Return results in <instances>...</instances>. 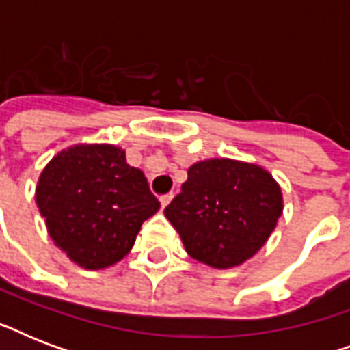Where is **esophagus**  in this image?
I'll use <instances>...</instances> for the list:
<instances>
[{"label":"esophagus","mask_w":350,"mask_h":350,"mask_svg":"<svg viewBox=\"0 0 350 350\" xmlns=\"http://www.w3.org/2000/svg\"><path fill=\"white\" fill-rule=\"evenodd\" d=\"M172 198H174V194H172V192H169V194H165V196L159 198V202H161V207H167V205L172 202Z\"/></svg>","instance_id":"obj_1"}]
</instances>
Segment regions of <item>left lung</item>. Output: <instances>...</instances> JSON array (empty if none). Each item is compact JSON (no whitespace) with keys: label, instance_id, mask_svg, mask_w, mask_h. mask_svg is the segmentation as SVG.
Here are the masks:
<instances>
[{"label":"left lung","instance_id":"left-lung-1","mask_svg":"<svg viewBox=\"0 0 350 350\" xmlns=\"http://www.w3.org/2000/svg\"><path fill=\"white\" fill-rule=\"evenodd\" d=\"M283 213L282 187L258 163L208 158L192 163L181 192L165 208L187 254L213 269L250 260Z\"/></svg>","mask_w":350,"mask_h":350}]
</instances>
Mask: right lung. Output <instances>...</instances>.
<instances>
[{"label":"right lung","mask_w":350,"mask_h":350,"mask_svg":"<svg viewBox=\"0 0 350 350\" xmlns=\"http://www.w3.org/2000/svg\"><path fill=\"white\" fill-rule=\"evenodd\" d=\"M36 205L57 249L87 271L116 265L159 211L142 170L111 143H78L43 167Z\"/></svg>","instance_id":"right-lung-1"}]
</instances>
